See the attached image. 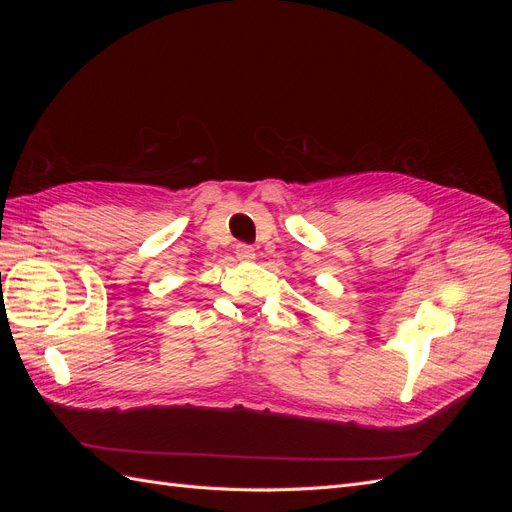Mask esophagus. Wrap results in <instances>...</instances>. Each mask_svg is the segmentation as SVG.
Returning <instances> with one entry per match:
<instances>
[{"label":"esophagus","instance_id":"esophagus-1","mask_svg":"<svg viewBox=\"0 0 512 512\" xmlns=\"http://www.w3.org/2000/svg\"><path fill=\"white\" fill-rule=\"evenodd\" d=\"M235 254H237L239 260H254L256 258V250H254L252 245H247V243H239Z\"/></svg>","mask_w":512,"mask_h":512}]
</instances>
